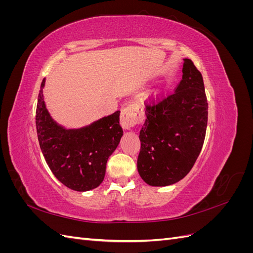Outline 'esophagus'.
I'll list each match as a JSON object with an SVG mask.
<instances>
[{"label":"esophagus","mask_w":253,"mask_h":253,"mask_svg":"<svg viewBox=\"0 0 253 253\" xmlns=\"http://www.w3.org/2000/svg\"><path fill=\"white\" fill-rule=\"evenodd\" d=\"M141 113L133 104H129L121 110L120 125L124 128L129 129L138 124L141 120Z\"/></svg>","instance_id":"1"}]
</instances>
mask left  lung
<instances>
[{
	"mask_svg": "<svg viewBox=\"0 0 253 253\" xmlns=\"http://www.w3.org/2000/svg\"><path fill=\"white\" fill-rule=\"evenodd\" d=\"M182 79L163 99L145 102L137 169L150 186H169L192 169L202 151L208 102L201 72L183 59Z\"/></svg>",
	"mask_w": 253,
	"mask_h": 253,
	"instance_id": "8db88e82",
	"label": "left lung"
}]
</instances>
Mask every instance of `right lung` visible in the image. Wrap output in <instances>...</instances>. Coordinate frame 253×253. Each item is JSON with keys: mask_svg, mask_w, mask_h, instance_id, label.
Wrapping results in <instances>:
<instances>
[{"mask_svg": "<svg viewBox=\"0 0 253 253\" xmlns=\"http://www.w3.org/2000/svg\"><path fill=\"white\" fill-rule=\"evenodd\" d=\"M41 83L36 111L37 134L43 156L57 179L75 191H88L103 181L106 163L116 150L124 131L120 111L90 126L66 129L57 125L45 108Z\"/></svg>", "mask_w": 253, "mask_h": 253, "instance_id": "right-lung-1", "label": "right lung"}]
</instances>
